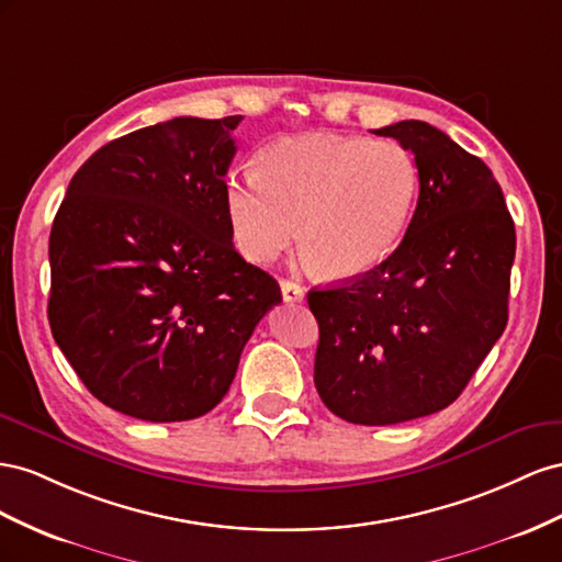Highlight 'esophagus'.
Segmentation results:
<instances>
[{
  "instance_id": "esophagus-1",
  "label": "esophagus",
  "mask_w": 562,
  "mask_h": 562,
  "mask_svg": "<svg viewBox=\"0 0 562 562\" xmlns=\"http://www.w3.org/2000/svg\"><path fill=\"white\" fill-rule=\"evenodd\" d=\"M280 286H282L284 303H301L303 299H306V292H303V286L299 282H294V280H282Z\"/></svg>"
}]
</instances>
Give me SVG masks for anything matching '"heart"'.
<instances>
[{
    "mask_svg": "<svg viewBox=\"0 0 562 562\" xmlns=\"http://www.w3.org/2000/svg\"><path fill=\"white\" fill-rule=\"evenodd\" d=\"M419 186V165L400 143L308 134L268 146L259 171L233 173L226 214L251 261L276 259L299 228L319 276L356 280L403 243Z\"/></svg>",
    "mask_w": 562,
    "mask_h": 562,
    "instance_id": "heart-1",
    "label": "heart"
}]
</instances>
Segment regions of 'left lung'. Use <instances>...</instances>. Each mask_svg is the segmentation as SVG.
<instances>
[{
	"label": "left lung",
	"mask_w": 562,
	"mask_h": 562,
	"mask_svg": "<svg viewBox=\"0 0 562 562\" xmlns=\"http://www.w3.org/2000/svg\"><path fill=\"white\" fill-rule=\"evenodd\" d=\"M419 165V202L372 272L308 292L319 325L315 389L341 419L391 426L467 389L508 323L516 228L483 159L419 120L374 132Z\"/></svg>",
	"instance_id": "obj_1"
}]
</instances>
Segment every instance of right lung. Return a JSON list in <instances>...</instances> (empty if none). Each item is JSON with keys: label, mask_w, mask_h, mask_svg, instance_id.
<instances>
[{"label": "right lung", "mask_w": 562, "mask_h": 562, "mask_svg": "<svg viewBox=\"0 0 562 562\" xmlns=\"http://www.w3.org/2000/svg\"><path fill=\"white\" fill-rule=\"evenodd\" d=\"M223 120L173 117L77 169L49 237L52 334L103 405L188 422L228 393L280 284L233 247Z\"/></svg>", "instance_id": "1"}]
</instances>
